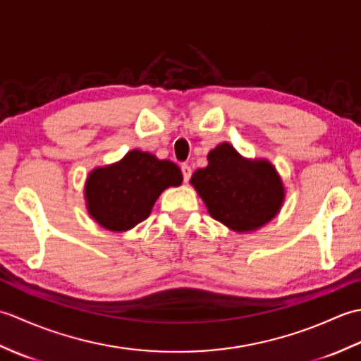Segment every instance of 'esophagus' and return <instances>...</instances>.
Segmentation results:
<instances>
[{
  "instance_id": "1",
  "label": "esophagus",
  "mask_w": 361,
  "mask_h": 361,
  "mask_svg": "<svg viewBox=\"0 0 361 361\" xmlns=\"http://www.w3.org/2000/svg\"><path fill=\"white\" fill-rule=\"evenodd\" d=\"M181 172H183V178L188 183L190 178V173H192V169H190L188 164H183L181 166Z\"/></svg>"
}]
</instances>
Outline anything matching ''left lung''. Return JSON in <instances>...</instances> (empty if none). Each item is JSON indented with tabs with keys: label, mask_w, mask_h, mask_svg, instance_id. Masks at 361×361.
I'll return each instance as SVG.
<instances>
[{
	"label": "left lung",
	"mask_w": 361,
	"mask_h": 361,
	"mask_svg": "<svg viewBox=\"0 0 361 361\" xmlns=\"http://www.w3.org/2000/svg\"><path fill=\"white\" fill-rule=\"evenodd\" d=\"M212 219L235 233H252L278 216L286 188L265 158H245L229 142L208 153V166L190 178Z\"/></svg>",
	"instance_id": "left-lung-1"
}]
</instances>
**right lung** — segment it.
<instances>
[{
    "instance_id": "1",
    "label": "right lung",
    "mask_w": 361,
    "mask_h": 361,
    "mask_svg": "<svg viewBox=\"0 0 361 361\" xmlns=\"http://www.w3.org/2000/svg\"><path fill=\"white\" fill-rule=\"evenodd\" d=\"M181 181L180 167L172 161L133 149L116 163L94 167L87 176L83 197L97 225L124 233L150 216L163 190Z\"/></svg>"
}]
</instances>
